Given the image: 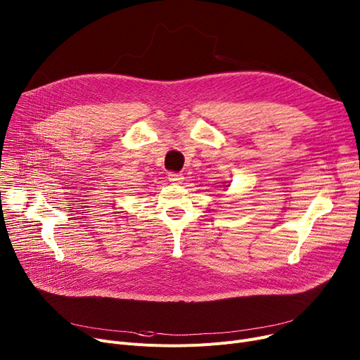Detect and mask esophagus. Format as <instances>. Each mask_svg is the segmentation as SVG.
<instances>
[{
  "mask_svg": "<svg viewBox=\"0 0 360 360\" xmlns=\"http://www.w3.org/2000/svg\"><path fill=\"white\" fill-rule=\"evenodd\" d=\"M167 179H169L170 182H174V184H179V182H182L184 176H182V174H179V172H169V174H167Z\"/></svg>",
  "mask_w": 360,
  "mask_h": 360,
  "instance_id": "esophagus-1",
  "label": "esophagus"
}]
</instances>
